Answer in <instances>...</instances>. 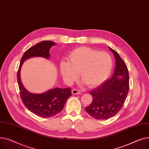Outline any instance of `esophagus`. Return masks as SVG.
<instances>
[{"instance_id": "esophagus-1", "label": "esophagus", "mask_w": 149, "mask_h": 149, "mask_svg": "<svg viewBox=\"0 0 149 149\" xmlns=\"http://www.w3.org/2000/svg\"><path fill=\"white\" fill-rule=\"evenodd\" d=\"M72 94H81V91L79 90H77V89H73L72 91Z\"/></svg>"}]
</instances>
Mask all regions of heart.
<instances>
[{
    "label": "heart",
    "instance_id": "b5f03b06",
    "mask_svg": "<svg viewBox=\"0 0 149 149\" xmlns=\"http://www.w3.org/2000/svg\"><path fill=\"white\" fill-rule=\"evenodd\" d=\"M67 60L61 61L59 72L68 84H73L80 73L81 83L93 88L107 79L112 68L109 54L87 47L73 50L68 55Z\"/></svg>",
    "mask_w": 149,
    "mask_h": 149
}]
</instances>
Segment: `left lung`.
Here are the masks:
<instances>
[{
    "mask_svg": "<svg viewBox=\"0 0 149 149\" xmlns=\"http://www.w3.org/2000/svg\"><path fill=\"white\" fill-rule=\"evenodd\" d=\"M116 59L115 69L112 77L90 93L93 101L85 110L97 120L109 119L122 108L129 88V73L125 63L116 51L109 47Z\"/></svg>",
    "mask_w": 149,
    "mask_h": 149,
    "instance_id": "obj_1",
    "label": "left lung"
}]
</instances>
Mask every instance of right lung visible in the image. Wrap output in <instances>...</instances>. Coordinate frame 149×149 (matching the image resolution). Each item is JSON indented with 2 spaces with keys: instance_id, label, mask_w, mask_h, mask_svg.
<instances>
[{
  "instance_id": "1",
  "label": "right lung",
  "mask_w": 149,
  "mask_h": 149,
  "mask_svg": "<svg viewBox=\"0 0 149 149\" xmlns=\"http://www.w3.org/2000/svg\"><path fill=\"white\" fill-rule=\"evenodd\" d=\"M56 43L52 41H41L25 52L17 72V81L20 97L28 110L39 117L48 118L53 117L63 109L66 100L72 95L70 88H55L41 94L31 93L23 86L20 77V72L24 61L33 57L50 58V49Z\"/></svg>"
}]
</instances>
